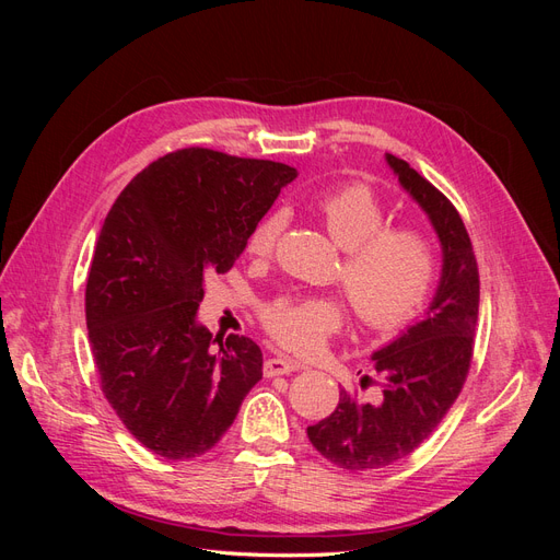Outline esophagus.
<instances>
[{"label":"esophagus","instance_id":"34e87169","mask_svg":"<svg viewBox=\"0 0 560 560\" xmlns=\"http://www.w3.org/2000/svg\"><path fill=\"white\" fill-rule=\"evenodd\" d=\"M299 364L290 358H270L266 360L264 364V376L266 378H273V376H284V374H292V371H296Z\"/></svg>","mask_w":560,"mask_h":560}]
</instances>
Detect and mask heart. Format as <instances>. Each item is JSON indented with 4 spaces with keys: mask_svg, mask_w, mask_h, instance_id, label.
<instances>
[{
    "mask_svg": "<svg viewBox=\"0 0 560 560\" xmlns=\"http://www.w3.org/2000/svg\"><path fill=\"white\" fill-rule=\"evenodd\" d=\"M319 217L331 241L346 252L338 280L362 325L393 331L413 319L436 278L439 259L430 235L413 226H387L383 202L362 184L327 194L319 200ZM284 222V212L276 210L252 229V257H273ZM343 322L346 303L334 294L282 296L264 311L268 334L299 354L319 350Z\"/></svg>",
    "mask_w": 560,
    "mask_h": 560,
    "instance_id": "b5f03b06",
    "label": "heart"
}]
</instances>
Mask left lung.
I'll list each match as a JSON object with an SVG mask.
<instances>
[{
	"label": "left lung",
	"instance_id": "left-lung-1",
	"mask_svg": "<svg viewBox=\"0 0 560 560\" xmlns=\"http://www.w3.org/2000/svg\"><path fill=\"white\" fill-rule=\"evenodd\" d=\"M385 161L442 243V278L425 317L371 354L383 381L378 399L341 389L334 413L308 428L311 444L350 471L393 465L434 432L467 378L479 317V268L460 214L409 163Z\"/></svg>",
	"mask_w": 560,
	"mask_h": 560
}]
</instances>
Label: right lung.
<instances>
[{"label":"right lung","mask_w":560,"mask_h":560,"mask_svg":"<svg viewBox=\"0 0 560 560\" xmlns=\"http://www.w3.org/2000/svg\"><path fill=\"white\" fill-rule=\"evenodd\" d=\"M294 177L276 161L179 149L135 175L105 219L86 282L93 360L116 416L165 460L210 451L261 381V348L231 334L214 350L198 306Z\"/></svg>","instance_id":"right-lung-1"}]
</instances>
